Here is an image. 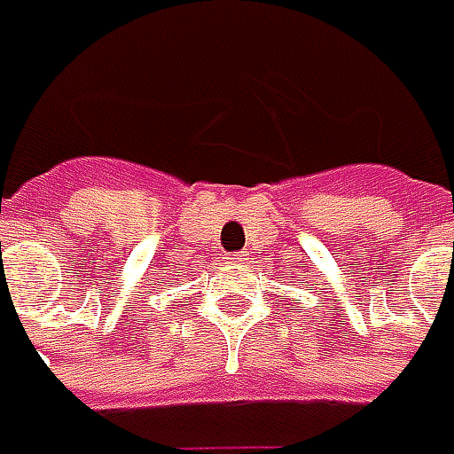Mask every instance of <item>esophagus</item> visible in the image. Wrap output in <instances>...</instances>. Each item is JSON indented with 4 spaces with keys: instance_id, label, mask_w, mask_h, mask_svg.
Masks as SVG:
<instances>
[{
    "instance_id": "34e87169",
    "label": "esophagus",
    "mask_w": 454,
    "mask_h": 454,
    "mask_svg": "<svg viewBox=\"0 0 454 454\" xmlns=\"http://www.w3.org/2000/svg\"><path fill=\"white\" fill-rule=\"evenodd\" d=\"M228 261H231V263H241V261H246V251H239V254H228Z\"/></svg>"
}]
</instances>
